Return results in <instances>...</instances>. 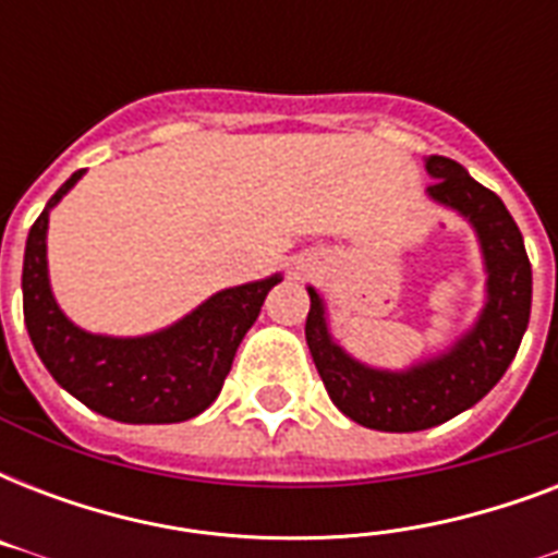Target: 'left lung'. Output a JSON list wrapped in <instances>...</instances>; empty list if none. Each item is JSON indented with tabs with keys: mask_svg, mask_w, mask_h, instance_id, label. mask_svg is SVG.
I'll use <instances>...</instances> for the list:
<instances>
[{
	"mask_svg": "<svg viewBox=\"0 0 558 558\" xmlns=\"http://www.w3.org/2000/svg\"><path fill=\"white\" fill-rule=\"evenodd\" d=\"M425 170L434 179L425 193L472 226L486 271L484 306L451 348L402 371L365 365L332 339L327 304L306 287V344L324 388L341 414L376 432H423L481 402L515 359L530 322L533 269L507 205L446 156H428Z\"/></svg>",
	"mask_w": 558,
	"mask_h": 558,
	"instance_id": "left-lung-1",
	"label": "left lung"
}]
</instances>
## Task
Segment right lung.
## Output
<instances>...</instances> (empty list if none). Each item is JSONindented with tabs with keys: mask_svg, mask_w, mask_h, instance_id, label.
Instances as JSON below:
<instances>
[{
	"mask_svg": "<svg viewBox=\"0 0 558 558\" xmlns=\"http://www.w3.org/2000/svg\"><path fill=\"white\" fill-rule=\"evenodd\" d=\"M86 170L65 179L31 226L22 260V310L31 344L83 405L133 425L182 423L219 397L240 341L260 315L280 275L222 289L196 310L147 336H100L77 327L60 310L48 280V214Z\"/></svg>",
	"mask_w": 558,
	"mask_h": 558,
	"instance_id": "obj_1",
	"label": "right lung"
}]
</instances>
